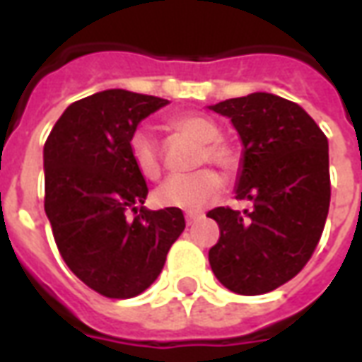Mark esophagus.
I'll return each instance as SVG.
<instances>
[{"label": "esophagus", "mask_w": 362, "mask_h": 362, "mask_svg": "<svg viewBox=\"0 0 362 362\" xmlns=\"http://www.w3.org/2000/svg\"><path fill=\"white\" fill-rule=\"evenodd\" d=\"M204 219L202 213H186V225H196L197 221Z\"/></svg>", "instance_id": "obj_1"}]
</instances>
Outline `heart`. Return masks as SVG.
Instances as JSON below:
<instances>
[{
    "label": "heart",
    "instance_id": "heart-1",
    "mask_svg": "<svg viewBox=\"0 0 362 362\" xmlns=\"http://www.w3.org/2000/svg\"><path fill=\"white\" fill-rule=\"evenodd\" d=\"M170 126L178 134L202 145L199 160L219 166L223 173L233 174L238 168V153L233 145L221 141L219 126L202 114H182L170 119ZM129 149L135 165L147 178H155L160 170V157L155 135L147 127H139L129 139ZM223 180L213 170H197L192 174L168 176L157 189L155 202L163 207H174L182 211H199L219 196Z\"/></svg>",
    "mask_w": 362,
    "mask_h": 362
}]
</instances>
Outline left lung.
Returning a JSON list of instances; mask_svg holds the SVG:
<instances>
[{
  "label": "left lung",
  "instance_id": "8db88e82",
  "mask_svg": "<svg viewBox=\"0 0 362 362\" xmlns=\"http://www.w3.org/2000/svg\"><path fill=\"white\" fill-rule=\"evenodd\" d=\"M207 108L240 137L235 194L250 202L244 211L207 213L221 230L209 266L228 291L264 295L293 279L318 246L329 209L327 139L303 106L272 93Z\"/></svg>",
  "mask_w": 362,
  "mask_h": 362
}]
</instances>
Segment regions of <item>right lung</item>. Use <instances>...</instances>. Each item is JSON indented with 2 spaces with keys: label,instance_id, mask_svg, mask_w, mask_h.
Instances as JSON below:
<instances>
[{
  "label": "right lung",
  "instance_id": "add662e5",
  "mask_svg": "<svg viewBox=\"0 0 362 362\" xmlns=\"http://www.w3.org/2000/svg\"><path fill=\"white\" fill-rule=\"evenodd\" d=\"M166 104L100 90L69 104L44 145V211L59 254L87 287L110 298L149 287L186 227L180 209L143 207L149 188L129 149L141 119Z\"/></svg>",
  "mask_w": 362,
  "mask_h": 362
}]
</instances>
